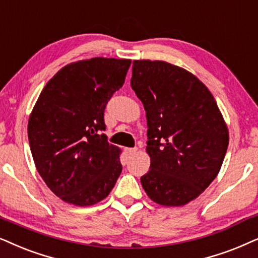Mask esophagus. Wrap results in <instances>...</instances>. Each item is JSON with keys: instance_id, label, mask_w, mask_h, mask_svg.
I'll use <instances>...</instances> for the list:
<instances>
[{"instance_id": "obj_1", "label": "esophagus", "mask_w": 258, "mask_h": 258, "mask_svg": "<svg viewBox=\"0 0 258 258\" xmlns=\"http://www.w3.org/2000/svg\"><path fill=\"white\" fill-rule=\"evenodd\" d=\"M136 152H137V148H125L124 149L125 155L128 156V158H130V156H133L134 154H136Z\"/></svg>"}]
</instances>
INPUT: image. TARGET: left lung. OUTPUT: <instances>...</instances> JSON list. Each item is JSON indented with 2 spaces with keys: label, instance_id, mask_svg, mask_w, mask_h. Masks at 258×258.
<instances>
[{
  "label": "left lung",
  "instance_id": "left-lung-1",
  "mask_svg": "<svg viewBox=\"0 0 258 258\" xmlns=\"http://www.w3.org/2000/svg\"><path fill=\"white\" fill-rule=\"evenodd\" d=\"M130 84L148 125L143 189L160 205H185L216 179L225 158L229 132L217 102L196 76L159 60H134Z\"/></svg>",
  "mask_w": 258,
  "mask_h": 258
}]
</instances>
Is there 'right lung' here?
Segmentation results:
<instances>
[{
	"label": "right lung",
	"mask_w": 258,
	"mask_h": 258,
	"mask_svg": "<svg viewBox=\"0 0 258 258\" xmlns=\"http://www.w3.org/2000/svg\"><path fill=\"white\" fill-rule=\"evenodd\" d=\"M130 63L113 58L69 63L40 93L29 116V146L40 176L63 202H100L122 172L121 150L103 134L104 110L124 84Z\"/></svg>",
	"instance_id": "right-lung-1"
}]
</instances>
